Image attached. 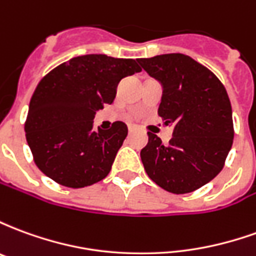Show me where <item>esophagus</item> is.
I'll return each mask as SVG.
<instances>
[{"label":"esophagus","mask_w":256,"mask_h":256,"mask_svg":"<svg viewBox=\"0 0 256 256\" xmlns=\"http://www.w3.org/2000/svg\"><path fill=\"white\" fill-rule=\"evenodd\" d=\"M128 133H134V132H136V126H134V124H128Z\"/></svg>","instance_id":"obj_1"}]
</instances>
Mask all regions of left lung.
<instances>
[{"instance_id":"obj_1","label":"left lung","mask_w":256,"mask_h":256,"mask_svg":"<svg viewBox=\"0 0 256 256\" xmlns=\"http://www.w3.org/2000/svg\"><path fill=\"white\" fill-rule=\"evenodd\" d=\"M138 63L162 84L158 114L174 128L168 144L148 133V144L141 150L145 172L167 192H193L220 174L233 144L225 86L208 68L181 53L138 58Z\"/></svg>"}]
</instances>
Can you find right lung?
<instances>
[{
  "mask_svg": "<svg viewBox=\"0 0 256 256\" xmlns=\"http://www.w3.org/2000/svg\"><path fill=\"white\" fill-rule=\"evenodd\" d=\"M134 58L84 54L46 74L31 97L24 130L36 167L68 188L98 182L111 172L128 126L93 130L96 111L111 104L118 84L140 72Z\"/></svg>",
  "mask_w": 256,
  "mask_h": 256,
  "instance_id": "1",
  "label": "right lung"
}]
</instances>
